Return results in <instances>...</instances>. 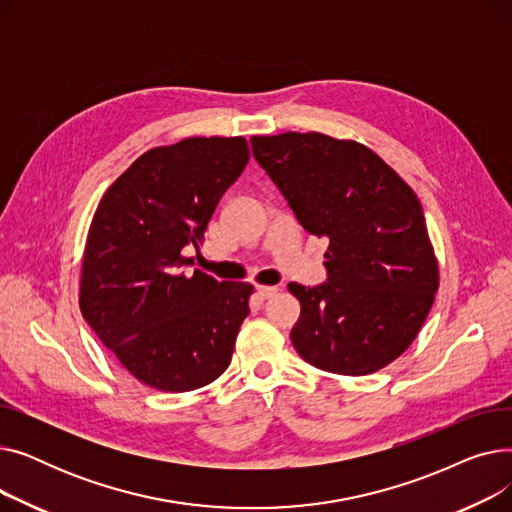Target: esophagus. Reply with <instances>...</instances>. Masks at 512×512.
Masks as SVG:
<instances>
[{"instance_id": "1", "label": "esophagus", "mask_w": 512, "mask_h": 512, "mask_svg": "<svg viewBox=\"0 0 512 512\" xmlns=\"http://www.w3.org/2000/svg\"><path fill=\"white\" fill-rule=\"evenodd\" d=\"M257 292L261 294V299H272L274 294L278 292V286H257Z\"/></svg>"}]
</instances>
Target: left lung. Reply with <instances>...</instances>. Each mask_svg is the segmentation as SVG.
Listing matches in <instances>:
<instances>
[{
  "mask_svg": "<svg viewBox=\"0 0 512 512\" xmlns=\"http://www.w3.org/2000/svg\"><path fill=\"white\" fill-rule=\"evenodd\" d=\"M251 147L301 226L330 238L328 282L288 284L301 303L294 348L321 371H380L417 338L440 286L413 188L357 141L284 132Z\"/></svg>",
  "mask_w": 512,
  "mask_h": 512,
  "instance_id": "obj_1",
  "label": "left lung"
}]
</instances>
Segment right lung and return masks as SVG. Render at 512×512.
<instances>
[{
	"mask_svg": "<svg viewBox=\"0 0 512 512\" xmlns=\"http://www.w3.org/2000/svg\"><path fill=\"white\" fill-rule=\"evenodd\" d=\"M245 137H191L143 153L101 197L83 253L78 305L141 384L191 392L228 369L253 284L182 267L249 161Z\"/></svg>",
	"mask_w": 512,
	"mask_h": 512,
	"instance_id": "1",
	"label": "right lung"
}]
</instances>
